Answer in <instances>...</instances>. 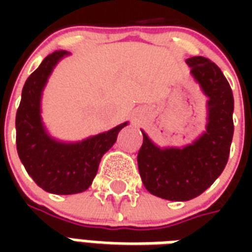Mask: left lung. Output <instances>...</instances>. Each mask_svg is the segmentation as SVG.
<instances>
[{"instance_id":"1","label":"left lung","mask_w":252,"mask_h":252,"mask_svg":"<svg viewBox=\"0 0 252 252\" xmlns=\"http://www.w3.org/2000/svg\"><path fill=\"white\" fill-rule=\"evenodd\" d=\"M190 75L206 98L205 131L184 147H159L144 131L137 154L143 185L170 201H189L219 178L229 157L233 136V95L221 70L204 57L186 59Z\"/></svg>"}]
</instances>
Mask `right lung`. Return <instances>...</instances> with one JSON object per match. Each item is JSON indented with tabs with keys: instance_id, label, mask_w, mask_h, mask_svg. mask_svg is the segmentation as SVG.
Returning <instances> with one entry per match:
<instances>
[{
	"instance_id": "obj_1",
	"label": "right lung",
	"mask_w": 252,
	"mask_h": 252,
	"mask_svg": "<svg viewBox=\"0 0 252 252\" xmlns=\"http://www.w3.org/2000/svg\"><path fill=\"white\" fill-rule=\"evenodd\" d=\"M70 52L55 51L25 81L16 113V144L20 160L36 185L52 194L82 193L92 185L101 158L128 121L81 142L52 137L41 120V95L58 63Z\"/></svg>"
}]
</instances>
